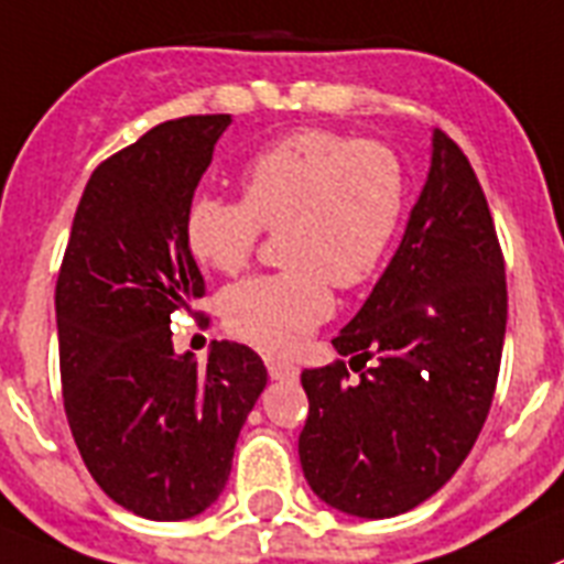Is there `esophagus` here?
I'll use <instances>...</instances> for the list:
<instances>
[{"mask_svg": "<svg viewBox=\"0 0 564 564\" xmlns=\"http://www.w3.org/2000/svg\"><path fill=\"white\" fill-rule=\"evenodd\" d=\"M267 371L272 380H292V383L301 377V366H295L292 360H281V357H267Z\"/></svg>", "mask_w": 564, "mask_h": 564, "instance_id": "34e87169", "label": "esophagus"}]
</instances>
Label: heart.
<instances>
[{
  "label": "heart",
  "mask_w": 564,
  "mask_h": 564,
  "mask_svg": "<svg viewBox=\"0 0 564 564\" xmlns=\"http://www.w3.org/2000/svg\"><path fill=\"white\" fill-rule=\"evenodd\" d=\"M243 204L200 195L187 209L189 252L238 275L258 235L283 232L281 275H261L224 295V323L267 351H295L332 315V289L369 281L389 252L405 207L398 155L371 141L301 130L254 155Z\"/></svg>",
  "instance_id": "heart-1"
}]
</instances>
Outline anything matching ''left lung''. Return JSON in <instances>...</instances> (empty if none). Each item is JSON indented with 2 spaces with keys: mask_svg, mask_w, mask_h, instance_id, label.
<instances>
[{
  "mask_svg": "<svg viewBox=\"0 0 564 564\" xmlns=\"http://www.w3.org/2000/svg\"><path fill=\"white\" fill-rule=\"evenodd\" d=\"M508 292L491 209L443 130L403 241L371 295L332 340L343 360L301 375L310 417L303 477L329 508L389 519L454 477L497 389Z\"/></svg>",
  "mask_w": 564,
  "mask_h": 564,
  "instance_id": "left-lung-1",
  "label": "left lung"
}]
</instances>
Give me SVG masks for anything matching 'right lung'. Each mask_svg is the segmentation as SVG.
<instances>
[{
    "mask_svg": "<svg viewBox=\"0 0 564 564\" xmlns=\"http://www.w3.org/2000/svg\"><path fill=\"white\" fill-rule=\"evenodd\" d=\"M229 116L164 121L96 166L56 281L58 369L87 471L127 511L193 519L232 471L267 389L249 346L213 340L207 364L173 349V312L204 295L187 209Z\"/></svg>",
    "mask_w": 564,
    "mask_h": 564,
    "instance_id": "obj_1",
    "label": "right lung"
}]
</instances>
